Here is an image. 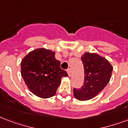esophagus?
<instances>
[{
  "instance_id": "1",
  "label": "esophagus",
  "mask_w": 128,
  "mask_h": 128,
  "mask_svg": "<svg viewBox=\"0 0 128 128\" xmlns=\"http://www.w3.org/2000/svg\"><path fill=\"white\" fill-rule=\"evenodd\" d=\"M67 72H68V76H71V75H72V71H71L70 69H68L67 70Z\"/></svg>"
}]
</instances>
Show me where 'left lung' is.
I'll use <instances>...</instances> for the list:
<instances>
[{
    "mask_svg": "<svg viewBox=\"0 0 128 128\" xmlns=\"http://www.w3.org/2000/svg\"><path fill=\"white\" fill-rule=\"evenodd\" d=\"M84 80L80 89H73L77 100L87 101L96 96L110 82L113 67L105 58L96 53L85 52L82 56Z\"/></svg>",
    "mask_w": 128,
    "mask_h": 128,
    "instance_id": "obj_1",
    "label": "left lung"
}]
</instances>
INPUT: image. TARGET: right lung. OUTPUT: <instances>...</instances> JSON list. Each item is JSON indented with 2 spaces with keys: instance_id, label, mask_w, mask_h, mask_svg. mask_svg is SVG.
<instances>
[{
  "instance_id": "add662e5",
  "label": "right lung",
  "mask_w": 128,
  "mask_h": 128,
  "mask_svg": "<svg viewBox=\"0 0 128 128\" xmlns=\"http://www.w3.org/2000/svg\"><path fill=\"white\" fill-rule=\"evenodd\" d=\"M21 74L29 90L42 99L54 96L61 78L68 76L66 71L60 68L55 52L46 48L34 50L23 58Z\"/></svg>"
}]
</instances>
